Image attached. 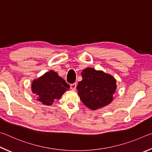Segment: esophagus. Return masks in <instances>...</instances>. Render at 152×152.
Wrapping results in <instances>:
<instances>
[{
	"label": "esophagus",
	"instance_id": "34e87169",
	"mask_svg": "<svg viewBox=\"0 0 152 152\" xmlns=\"http://www.w3.org/2000/svg\"><path fill=\"white\" fill-rule=\"evenodd\" d=\"M71 89H73V90H75L76 89V87H77V83H72L71 84Z\"/></svg>",
	"mask_w": 152,
	"mask_h": 152
}]
</instances>
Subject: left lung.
<instances>
[{
    "label": "left lung",
    "mask_w": 152,
    "mask_h": 152,
    "mask_svg": "<svg viewBox=\"0 0 152 152\" xmlns=\"http://www.w3.org/2000/svg\"><path fill=\"white\" fill-rule=\"evenodd\" d=\"M81 75L83 79L79 82L77 89L84 105L95 110L112 102L117 87L112 76L91 67L84 69Z\"/></svg>",
    "instance_id": "left-lung-1"
}]
</instances>
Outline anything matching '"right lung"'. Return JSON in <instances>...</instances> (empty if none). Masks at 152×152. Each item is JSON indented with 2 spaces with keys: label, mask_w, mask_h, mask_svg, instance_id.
Instances as JSON below:
<instances>
[{
  "label": "right lung",
  "mask_w": 152,
  "mask_h": 152,
  "mask_svg": "<svg viewBox=\"0 0 152 152\" xmlns=\"http://www.w3.org/2000/svg\"><path fill=\"white\" fill-rule=\"evenodd\" d=\"M69 87V85L56 72L50 71L34 80L31 89L33 94L36 95L37 100L42 104L50 105L55 99H60Z\"/></svg>",
  "instance_id": "add662e5"
}]
</instances>
